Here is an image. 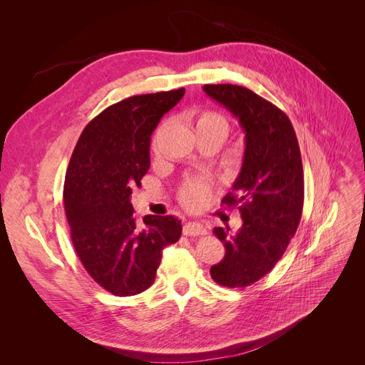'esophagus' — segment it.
<instances>
[{"label": "esophagus", "instance_id": "obj_1", "mask_svg": "<svg viewBox=\"0 0 365 365\" xmlns=\"http://www.w3.org/2000/svg\"><path fill=\"white\" fill-rule=\"evenodd\" d=\"M182 231H184L185 236H204V235H207V228L200 222L185 224Z\"/></svg>", "mask_w": 365, "mask_h": 365}]
</instances>
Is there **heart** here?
Instances as JSON below:
<instances>
[{
	"label": "heart",
	"mask_w": 365,
	"mask_h": 365,
	"mask_svg": "<svg viewBox=\"0 0 365 365\" xmlns=\"http://www.w3.org/2000/svg\"><path fill=\"white\" fill-rule=\"evenodd\" d=\"M195 129L200 130H217L227 135L228 121L224 115L215 111H201L195 117ZM210 197V184L204 180H192L185 182L180 193L181 202L190 210L202 208Z\"/></svg>",
	"instance_id": "heart-1"
}]
</instances>
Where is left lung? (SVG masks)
I'll return each mask as SVG.
<instances>
[{"label": "left lung", "mask_w": 365, "mask_h": 365, "mask_svg": "<svg viewBox=\"0 0 365 365\" xmlns=\"http://www.w3.org/2000/svg\"><path fill=\"white\" fill-rule=\"evenodd\" d=\"M208 97L227 108L245 132L239 176L222 204L237 207L242 227L215 228L225 256L210 268L225 288H245L267 275L284 254L298 228L304 201L300 148L291 120L282 109L248 88L204 85Z\"/></svg>", "instance_id": "obj_1"}]
</instances>
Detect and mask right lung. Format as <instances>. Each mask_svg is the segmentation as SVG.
<instances>
[{
    "mask_svg": "<svg viewBox=\"0 0 365 365\" xmlns=\"http://www.w3.org/2000/svg\"><path fill=\"white\" fill-rule=\"evenodd\" d=\"M185 90L141 94L108 106L88 123L71 155L63 205L86 272L117 297L155 280L163 250L181 237V220L148 215L140 225L130 195L150 168V135Z\"/></svg>",
    "mask_w": 365,
    "mask_h": 365,
    "instance_id": "right-lung-1",
    "label": "right lung"
}]
</instances>
